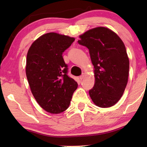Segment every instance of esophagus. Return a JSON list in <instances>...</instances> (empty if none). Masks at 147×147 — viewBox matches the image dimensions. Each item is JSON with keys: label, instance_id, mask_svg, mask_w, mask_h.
<instances>
[{"label": "esophagus", "instance_id": "34e87169", "mask_svg": "<svg viewBox=\"0 0 147 147\" xmlns=\"http://www.w3.org/2000/svg\"><path fill=\"white\" fill-rule=\"evenodd\" d=\"M84 77H85V74H84V73H83L80 76V80H82Z\"/></svg>", "mask_w": 147, "mask_h": 147}]
</instances>
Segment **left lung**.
I'll return each mask as SVG.
<instances>
[{
  "mask_svg": "<svg viewBox=\"0 0 147 147\" xmlns=\"http://www.w3.org/2000/svg\"><path fill=\"white\" fill-rule=\"evenodd\" d=\"M78 42L89 49L95 82L89 91L100 108L113 106L120 100L127 85L129 59L117 34L105 27H96L80 36Z\"/></svg>",
  "mask_w": 147,
  "mask_h": 147,
  "instance_id": "left-lung-1",
  "label": "left lung"
}]
</instances>
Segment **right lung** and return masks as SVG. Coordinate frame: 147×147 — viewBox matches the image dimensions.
<instances>
[{
  "mask_svg": "<svg viewBox=\"0 0 147 147\" xmlns=\"http://www.w3.org/2000/svg\"><path fill=\"white\" fill-rule=\"evenodd\" d=\"M74 38L50 32L37 39L27 53L26 74L32 93L42 108L53 114L66 110L78 84L67 75L62 56Z\"/></svg>",
  "mask_w": 147,
  "mask_h": 147,
  "instance_id": "obj_1",
  "label": "right lung"
}]
</instances>
